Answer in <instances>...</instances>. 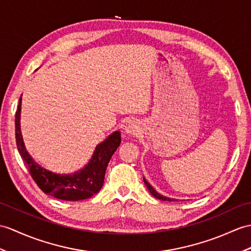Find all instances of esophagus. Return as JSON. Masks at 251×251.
Here are the masks:
<instances>
[{"instance_id": "1", "label": "esophagus", "mask_w": 251, "mask_h": 251, "mask_svg": "<svg viewBox=\"0 0 251 251\" xmlns=\"http://www.w3.org/2000/svg\"><path fill=\"white\" fill-rule=\"evenodd\" d=\"M124 130H125V132L127 133V135H133V133H136V132L138 131V127H137L135 122L129 121V122H128V123L125 125Z\"/></svg>"}]
</instances>
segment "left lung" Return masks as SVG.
Returning <instances> with one entry per match:
<instances>
[{"mask_svg": "<svg viewBox=\"0 0 251 251\" xmlns=\"http://www.w3.org/2000/svg\"><path fill=\"white\" fill-rule=\"evenodd\" d=\"M143 180H144L145 186H147L151 194H152V195L156 198V199H159V200H161V201H174V199H171V198H168V197H165V196H162V195L158 194V192H157V191L153 188V186H151V184L148 182L147 179L143 178Z\"/></svg>", "mask_w": 251, "mask_h": 251, "instance_id": "8db88e82", "label": "left lung"}]
</instances>
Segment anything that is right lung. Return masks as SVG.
Masks as SVG:
<instances>
[{
    "instance_id": "right-lung-1",
    "label": "right lung",
    "mask_w": 251,
    "mask_h": 251,
    "mask_svg": "<svg viewBox=\"0 0 251 251\" xmlns=\"http://www.w3.org/2000/svg\"><path fill=\"white\" fill-rule=\"evenodd\" d=\"M21 100L20 97L15 116L16 143L21 158L38 187L45 194L65 201L84 200L97 194L102 187L109 161L121 144V132L116 130L99 143L92 158L82 169L68 174L54 173L39 166L27 153L20 128Z\"/></svg>"
}]
</instances>
